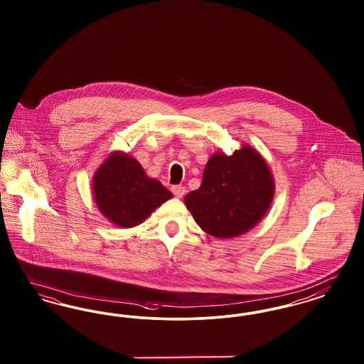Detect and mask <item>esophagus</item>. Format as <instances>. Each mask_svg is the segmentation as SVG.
I'll use <instances>...</instances> for the list:
<instances>
[{
  "instance_id": "34e87169",
  "label": "esophagus",
  "mask_w": 364,
  "mask_h": 364,
  "mask_svg": "<svg viewBox=\"0 0 364 364\" xmlns=\"http://www.w3.org/2000/svg\"><path fill=\"white\" fill-rule=\"evenodd\" d=\"M172 192H173V195L176 198L180 199V198H183V196L186 195V188L181 187V186H173V187H172Z\"/></svg>"
}]
</instances>
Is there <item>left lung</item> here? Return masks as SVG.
<instances>
[{
  "label": "left lung",
  "instance_id": "8db88e82",
  "mask_svg": "<svg viewBox=\"0 0 364 364\" xmlns=\"http://www.w3.org/2000/svg\"><path fill=\"white\" fill-rule=\"evenodd\" d=\"M274 188L266 159L244 144L232 156L221 151L210 156L200 187L187 193L184 202L206 233L232 239L251 230L264 217Z\"/></svg>",
  "mask_w": 364,
  "mask_h": 364
}]
</instances>
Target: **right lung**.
<instances>
[{"mask_svg":"<svg viewBox=\"0 0 364 364\" xmlns=\"http://www.w3.org/2000/svg\"><path fill=\"white\" fill-rule=\"evenodd\" d=\"M92 195L98 210L112 224L134 228L173 195L149 177L132 156L113 151L92 176Z\"/></svg>","mask_w":364,"mask_h":364,"instance_id":"1","label":"right lung"}]
</instances>
